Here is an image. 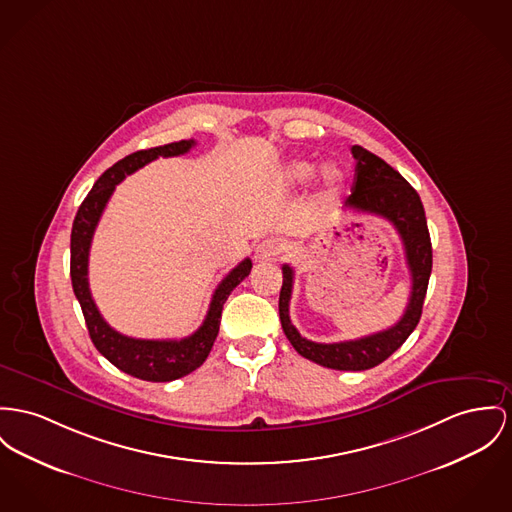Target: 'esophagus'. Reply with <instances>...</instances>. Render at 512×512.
I'll use <instances>...</instances> for the list:
<instances>
[{
	"mask_svg": "<svg viewBox=\"0 0 512 512\" xmlns=\"http://www.w3.org/2000/svg\"><path fill=\"white\" fill-rule=\"evenodd\" d=\"M283 244L277 239L262 240L256 250H254V260L256 262H270L277 254H281Z\"/></svg>",
	"mask_w": 512,
	"mask_h": 512,
	"instance_id": "obj_1",
	"label": "esophagus"
}]
</instances>
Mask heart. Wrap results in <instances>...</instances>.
Listing matches in <instances>:
<instances>
[{"instance_id": "b5f03b06", "label": "heart", "mask_w": 512, "mask_h": 512, "mask_svg": "<svg viewBox=\"0 0 512 512\" xmlns=\"http://www.w3.org/2000/svg\"><path fill=\"white\" fill-rule=\"evenodd\" d=\"M314 174H316V165L307 163V161H297V163H291V165L287 167L285 180H287L289 184L297 186V184H305V182H308ZM326 178H328V184H330V186H340L341 182H343V172L338 171V169H332V171H328Z\"/></svg>"}]
</instances>
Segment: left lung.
Here are the masks:
<instances>
[{"mask_svg": "<svg viewBox=\"0 0 512 512\" xmlns=\"http://www.w3.org/2000/svg\"><path fill=\"white\" fill-rule=\"evenodd\" d=\"M351 153L357 161L353 192L345 200V207L375 213L388 219L398 231L406 264L411 275V295L404 316L388 330L376 332L359 340L338 341V343H316L299 334L289 318V301L293 293V268L283 266V285L279 293V318L281 328L297 349L308 361L336 371H367L386 361L415 330L423 301L429 285V275L433 268V248L427 229L425 209L419 194L409 186L408 180L388 163H384L375 153L353 145Z\"/></svg>", "mask_w": 512, "mask_h": 512, "instance_id": "left-lung-1", "label": "left lung"}]
</instances>
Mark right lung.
<instances>
[{"mask_svg":"<svg viewBox=\"0 0 512 512\" xmlns=\"http://www.w3.org/2000/svg\"><path fill=\"white\" fill-rule=\"evenodd\" d=\"M194 145H196L194 139H182L161 147L136 151L124 157L95 182L93 190L87 194L83 204L79 205L77 215L73 219V227H71V262H69L71 285L83 310L91 340L99 349V353L104 355L114 367L149 382H171L180 376L190 375L204 363L213 347V341L219 334L223 305L229 299L231 291L250 273L252 262L250 258L242 260L239 266L231 270L229 275L217 285L211 297L204 324L192 336L182 340H137L110 328L95 305L89 291V279H87L89 250H91V240L99 225V219L116 184H120L128 174L155 161L157 157H178L188 153Z\"/></svg>","mask_w":512,"mask_h":512,"instance_id":"obj_1","label":"right lung"}]
</instances>
